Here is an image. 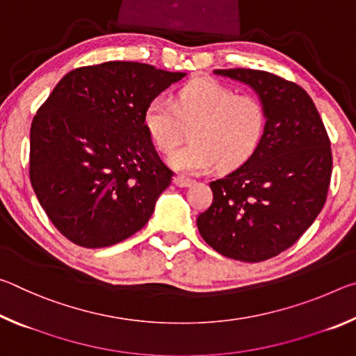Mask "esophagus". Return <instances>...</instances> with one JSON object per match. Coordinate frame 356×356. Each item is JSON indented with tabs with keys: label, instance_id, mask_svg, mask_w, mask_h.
<instances>
[{
	"label": "esophagus",
	"instance_id": "1",
	"mask_svg": "<svg viewBox=\"0 0 356 356\" xmlns=\"http://www.w3.org/2000/svg\"><path fill=\"white\" fill-rule=\"evenodd\" d=\"M174 185L180 186V188H184V186H190L191 179L185 177V176H176V177H174Z\"/></svg>",
	"mask_w": 356,
	"mask_h": 356
}]
</instances>
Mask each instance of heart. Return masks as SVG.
<instances>
[{"instance_id": "b5f03b06", "label": "heart", "mask_w": 356, "mask_h": 356, "mask_svg": "<svg viewBox=\"0 0 356 356\" xmlns=\"http://www.w3.org/2000/svg\"><path fill=\"white\" fill-rule=\"evenodd\" d=\"M143 122L163 154H171L190 129L191 143L174 152L170 163L174 170L195 174L215 165L231 170L245 163L262 141L267 110L256 95L202 78L180 88L174 104L165 97L150 100Z\"/></svg>"}]
</instances>
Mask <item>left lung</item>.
<instances>
[{"instance_id":"1","label":"left lung","mask_w":356,"mask_h":356,"mask_svg":"<svg viewBox=\"0 0 356 356\" xmlns=\"http://www.w3.org/2000/svg\"><path fill=\"white\" fill-rule=\"evenodd\" d=\"M248 84L267 110L256 152L210 182L213 201L196 220L220 254L261 262L292 246L321 213L331 179V147L314 102L298 84L264 70L221 69Z\"/></svg>"}]
</instances>
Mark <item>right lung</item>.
<instances>
[{"label": "right lung", "instance_id": "1", "mask_svg": "<svg viewBox=\"0 0 356 356\" xmlns=\"http://www.w3.org/2000/svg\"><path fill=\"white\" fill-rule=\"evenodd\" d=\"M184 72L110 61L69 72L29 134V179L64 237L104 248L146 226L172 171L144 129L149 102Z\"/></svg>", "mask_w": 356, "mask_h": 356}]
</instances>
